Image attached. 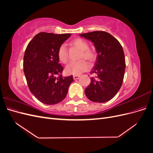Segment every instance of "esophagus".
<instances>
[{"label": "esophagus", "instance_id": "34e87169", "mask_svg": "<svg viewBox=\"0 0 153 153\" xmlns=\"http://www.w3.org/2000/svg\"><path fill=\"white\" fill-rule=\"evenodd\" d=\"M80 78L79 75H73V79L74 80H77Z\"/></svg>", "mask_w": 153, "mask_h": 153}]
</instances>
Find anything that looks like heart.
Segmentation results:
<instances>
[{
    "instance_id": "obj_1",
    "label": "heart",
    "mask_w": 153,
    "mask_h": 153,
    "mask_svg": "<svg viewBox=\"0 0 153 153\" xmlns=\"http://www.w3.org/2000/svg\"><path fill=\"white\" fill-rule=\"evenodd\" d=\"M72 45L82 51L80 58H84L89 61H93L96 58L94 52L89 50V45L87 41L81 38H76L72 41ZM57 55L60 61L66 63L68 59V53L67 47L65 44H62L59 47ZM89 69V65L84 60L78 61H73L68 64L66 68L67 73L73 75H80L83 72Z\"/></svg>"
}]
</instances>
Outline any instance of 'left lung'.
Returning <instances> with one entry per match:
<instances>
[{
  "label": "left lung",
  "mask_w": 153,
  "mask_h": 153,
  "mask_svg": "<svg viewBox=\"0 0 153 153\" xmlns=\"http://www.w3.org/2000/svg\"><path fill=\"white\" fill-rule=\"evenodd\" d=\"M94 43L98 55L91 74V83L85 89L89 100L97 103L106 102L121 89L126 68L121 45L110 34L94 31L80 34Z\"/></svg>",
  "instance_id": "left-lung-1"
}]
</instances>
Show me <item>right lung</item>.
<instances>
[{
	"mask_svg": "<svg viewBox=\"0 0 153 153\" xmlns=\"http://www.w3.org/2000/svg\"><path fill=\"white\" fill-rule=\"evenodd\" d=\"M71 34L40 32L26 48L24 72L30 91L40 102L54 105L66 98L73 76L63 77V67L59 63V47Z\"/></svg>",
	"mask_w": 153,
	"mask_h": 153,
	"instance_id": "right-lung-1",
	"label": "right lung"
}]
</instances>
